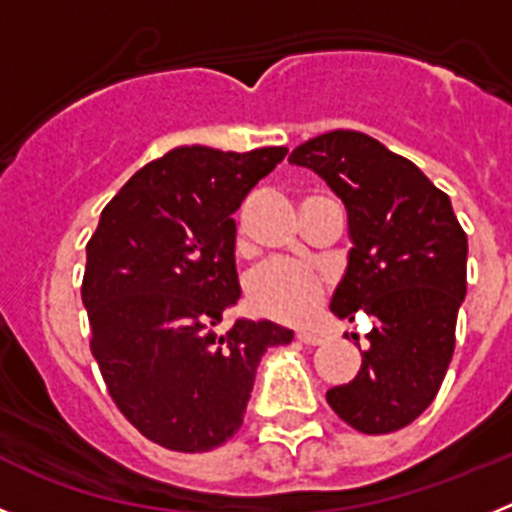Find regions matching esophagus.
Returning <instances> with one entry per match:
<instances>
[{
	"instance_id": "34e87169",
	"label": "esophagus",
	"mask_w": 512,
	"mask_h": 512,
	"mask_svg": "<svg viewBox=\"0 0 512 512\" xmlns=\"http://www.w3.org/2000/svg\"><path fill=\"white\" fill-rule=\"evenodd\" d=\"M297 341L305 343V346H320L325 338L320 333H315V330H297Z\"/></svg>"
}]
</instances>
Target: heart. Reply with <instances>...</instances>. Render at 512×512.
<instances>
[{
	"label": "heart",
	"mask_w": 512,
	"mask_h": 512,
	"mask_svg": "<svg viewBox=\"0 0 512 512\" xmlns=\"http://www.w3.org/2000/svg\"><path fill=\"white\" fill-rule=\"evenodd\" d=\"M323 279L295 261H269L248 279V300L284 323H305L323 305Z\"/></svg>",
	"instance_id": "obj_1"
}]
</instances>
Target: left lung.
Here are the masks:
<instances>
[{
    "label": "left lung",
    "instance_id": "8db88e82",
    "mask_svg": "<svg viewBox=\"0 0 512 512\" xmlns=\"http://www.w3.org/2000/svg\"><path fill=\"white\" fill-rule=\"evenodd\" d=\"M289 164L315 171L346 207L351 251L330 310L377 318L359 374L328 390V405L361 433L400 431L431 405L454 356L467 233L413 161L364 133L305 140Z\"/></svg>",
    "mask_w": 512,
    "mask_h": 512
}]
</instances>
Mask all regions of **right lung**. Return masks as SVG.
<instances>
[{
  "label": "right lung",
  "instance_id": "right-lung-1",
  "mask_svg": "<svg viewBox=\"0 0 512 512\" xmlns=\"http://www.w3.org/2000/svg\"><path fill=\"white\" fill-rule=\"evenodd\" d=\"M287 156L179 146L146 164L99 215L81 300L92 354L120 413L184 454L223 446L243 425L266 348L295 333L235 320V220L246 194Z\"/></svg>",
  "mask_w": 512,
  "mask_h": 512
}]
</instances>
